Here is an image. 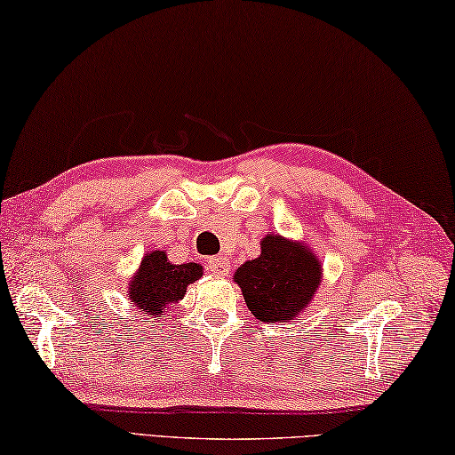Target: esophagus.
Returning <instances> with one entry per match:
<instances>
[{
  "label": "esophagus",
  "instance_id": "esophagus-1",
  "mask_svg": "<svg viewBox=\"0 0 455 455\" xmlns=\"http://www.w3.org/2000/svg\"><path fill=\"white\" fill-rule=\"evenodd\" d=\"M208 271H212L213 275H228L229 271V261L228 257L224 255H218V257H210L208 259Z\"/></svg>",
  "mask_w": 455,
  "mask_h": 455
}]
</instances>
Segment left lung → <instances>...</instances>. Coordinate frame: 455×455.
<instances>
[{"instance_id": "1", "label": "left lung", "mask_w": 455, "mask_h": 455, "mask_svg": "<svg viewBox=\"0 0 455 455\" xmlns=\"http://www.w3.org/2000/svg\"><path fill=\"white\" fill-rule=\"evenodd\" d=\"M234 281L247 308L261 323H291L311 303L321 283V263L307 245L277 234L261 239V255L245 261Z\"/></svg>"}]
</instances>
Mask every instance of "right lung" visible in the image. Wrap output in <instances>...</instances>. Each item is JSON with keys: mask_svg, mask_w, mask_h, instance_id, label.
Masks as SVG:
<instances>
[{"mask_svg": "<svg viewBox=\"0 0 455 455\" xmlns=\"http://www.w3.org/2000/svg\"><path fill=\"white\" fill-rule=\"evenodd\" d=\"M202 277L200 263H170L166 251H150L132 281L128 283V299L147 316L156 319L186 295V287Z\"/></svg>", "mask_w": 455, "mask_h": 455, "instance_id": "1", "label": "right lung"}]
</instances>
